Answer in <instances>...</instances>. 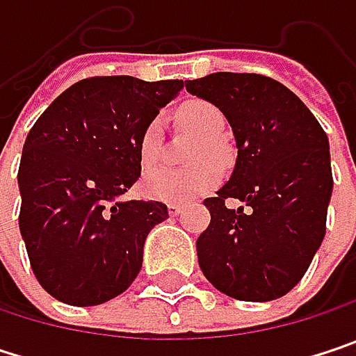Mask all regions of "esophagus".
<instances>
[{
	"label": "esophagus",
	"instance_id": "1",
	"mask_svg": "<svg viewBox=\"0 0 356 356\" xmlns=\"http://www.w3.org/2000/svg\"><path fill=\"white\" fill-rule=\"evenodd\" d=\"M183 210H185V206H183V204H175V202H173V204H169V214H171V216H177V214H181Z\"/></svg>",
	"mask_w": 356,
	"mask_h": 356
}]
</instances>
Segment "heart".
I'll return each instance as SVG.
<instances>
[{"label":"heart","mask_w":356,"mask_h":356,"mask_svg":"<svg viewBox=\"0 0 356 356\" xmlns=\"http://www.w3.org/2000/svg\"><path fill=\"white\" fill-rule=\"evenodd\" d=\"M179 121L193 134L202 136V142L193 148L189 169H154L142 179V191L150 200L161 202H189L220 183L218 167L229 165V148L220 140L227 129L220 108L206 101H189L179 108ZM163 117H154L140 136L138 152L144 169L159 163L163 152Z\"/></svg>","instance_id":"heart-1"}]
</instances>
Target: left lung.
<instances>
[{"label":"left lung","instance_id":"8db88e82","mask_svg":"<svg viewBox=\"0 0 356 356\" xmlns=\"http://www.w3.org/2000/svg\"><path fill=\"white\" fill-rule=\"evenodd\" d=\"M185 88L225 113L237 142L229 183L204 200L210 225L195 243L200 268L233 299H278L303 278L325 235L327 136L295 92L261 74L218 72ZM229 199L244 206L231 211Z\"/></svg>","mask_w":356,"mask_h":356}]
</instances>
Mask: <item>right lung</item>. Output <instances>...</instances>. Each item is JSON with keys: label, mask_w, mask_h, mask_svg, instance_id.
Masks as SVG:
<instances>
[{"label": "right lung", "mask_w": 356, "mask_h": 356, "mask_svg": "<svg viewBox=\"0 0 356 356\" xmlns=\"http://www.w3.org/2000/svg\"><path fill=\"white\" fill-rule=\"evenodd\" d=\"M181 88V80L86 78L29 131L18 222L36 280L57 301L101 305L136 280L144 241L169 210L123 193L142 173V131Z\"/></svg>", "instance_id": "add662e5"}]
</instances>
